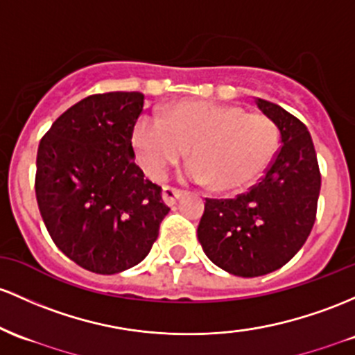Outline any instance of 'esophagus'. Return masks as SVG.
Instances as JSON below:
<instances>
[{"mask_svg":"<svg viewBox=\"0 0 355 355\" xmlns=\"http://www.w3.org/2000/svg\"><path fill=\"white\" fill-rule=\"evenodd\" d=\"M180 196H182L180 189H175V187H170V185L163 187L162 197H163V202H165L166 205H173L175 200H177Z\"/></svg>","mask_w":355,"mask_h":355,"instance_id":"obj_1","label":"esophagus"}]
</instances>
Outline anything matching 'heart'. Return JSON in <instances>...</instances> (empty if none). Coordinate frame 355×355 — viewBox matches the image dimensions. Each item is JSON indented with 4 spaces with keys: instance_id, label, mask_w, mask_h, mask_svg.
I'll use <instances>...</instances> for the list:
<instances>
[{
    "instance_id": "obj_1",
    "label": "heart",
    "mask_w": 355,
    "mask_h": 355,
    "mask_svg": "<svg viewBox=\"0 0 355 355\" xmlns=\"http://www.w3.org/2000/svg\"><path fill=\"white\" fill-rule=\"evenodd\" d=\"M275 121L239 106L182 101L166 118L143 114L133 143L143 168L163 178L190 148V180L209 184L214 192H239L254 184L278 150Z\"/></svg>"
}]
</instances>
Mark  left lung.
Returning a JSON list of instances; mask_svg holds the SVG:
<instances>
[{
    "label": "left lung",
    "mask_w": 355,
    "mask_h": 355,
    "mask_svg": "<svg viewBox=\"0 0 355 355\" xmlns=\"http://www.w3.org/2000/svg\"><path fill=\"white\" fill-rule=\"evenodd\" d=\"M282 133L259 184L234 198H205L197 236L214 264L254 278L278 270L305 244L317 217L320 168L305 124L278 104L256 99Z\"/></svg>",
    "instance_id": "8db88e82"
}]
</instances>
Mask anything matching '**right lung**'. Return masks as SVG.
Masks as SVG:
<instances>
[{"instance_id": "right-lung-1", "label": "right lung", "mask_w": 355, "mask_h": 355, "mask_svg": "<svg viewBox=\"0 0 355 355\" xmlns=\"http://www.w3.org/2000/svg\"><path fill=\"white\" fill-rule=\"evenodd\" d=\"M141 92L84 97L40 139L38 209L55 246L84 270L114 275L141 263L170 207L133 162Z\"/></svg>"}]
</instances>
